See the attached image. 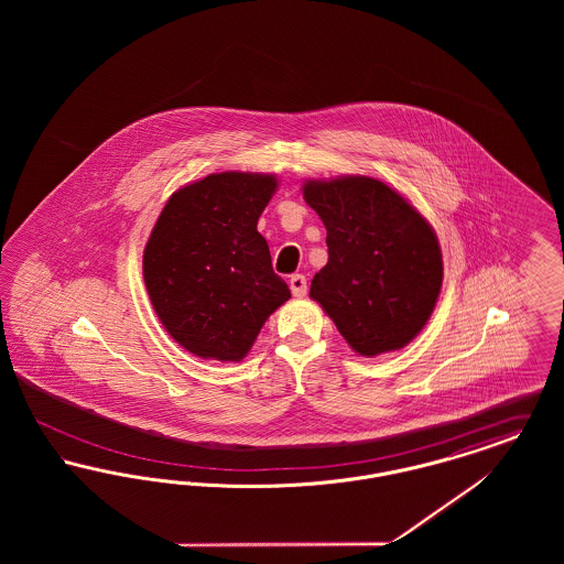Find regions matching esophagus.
<instances>
[{"instance_id": "1", "label": "esophagus", "mask_w": 564, "mask_h": 564, "mask_svg": "<svg viewBox=\"0 0 564 564\" xmlns=\"http://www.w3.org/2000/svg\"><path fill=\"white\" fill-rule=\"evenodd\" d=\"M290 288H292V294H294L295 297H304L306 292H308L306 276H304V274H294V276L290 279Z\"/></svg>"}]
</instances>
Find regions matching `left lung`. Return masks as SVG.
Masks as SVG:
<instances>
[{"label":"left lung","mask_w":564,"mask_h":564,"mask_svg":"<svg viewBox=\"0 0 564 564\" xmlns=\"http://www.w3.org/2000/svg\"><path fill=\"white\" fill-rule=\"evenodd\" d=\"M302 194L327 230V264L313 276L311 297L359 355L403 349L442 290L430 221L375 177L306 182Z\"/></svg>","instance_id":"obj_1"}]
</instances>
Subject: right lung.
<instances>
[{
	"label": "right lung",
	"instance_id": "add662e5",
	"mask_svg": "<svg viewBox=\"0 0 564 564\" xmlns=\"http://www.w3.org/2000/svg\"><path fill=\"white\" fill-rule=\"evenodd\" d=\"M274 175L226 171L177 189L143 251V281L164 329L203 359L241 361L290 300L258 219Z\"/></svg>",
	"mask_w": 564,
	"mask_h": 564
}]
</instances>
